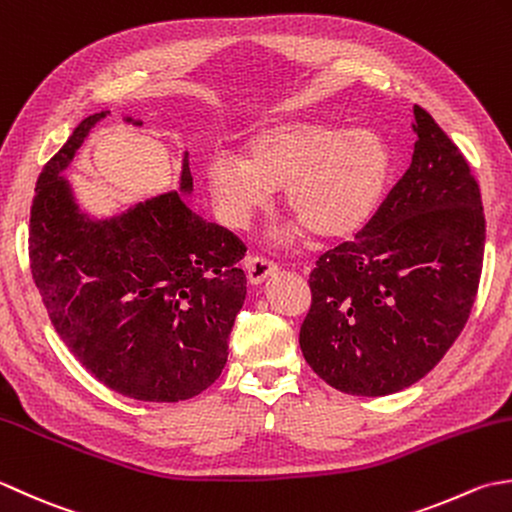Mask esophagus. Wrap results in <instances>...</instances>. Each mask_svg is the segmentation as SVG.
I'll return each mask as SVG.
<instances>
[{"mask_svg": "<svg viewBox=\"0 0 512 512\" xmlns=\"http://www.w3.org/2000/svg\"><path fill=\"white\" fill-rule=\"evenodd\" d=\"M245 271L247 278L252 285H263L269 276H274L278 271V265L271 263V260L258 258V256H249L245 258Z\"/></svg>", "mask_w": 512, "mask_h": 512, "instance_id": "esophagus-1", "label": "esophagus"}]
</instances>
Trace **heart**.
I'll return each mask as SVG.
<instances>
[{
	"instance_id": "b5f03b06",
	"label": "heart",
	"mask_w": 512,
	"mask_h": 512,
	"mask_svg": "<svg viewBox=\"0 0 512 512\" xmlns=\"http://www.w3.org/2000/svg\"><path fill=\"white\" fill-rule=\"evenodd\" d=\"M391 150L378 132L344 130L318 119H287L258 130L247 159L218 150L205 179L218 212L229 225L245 227L283 187V205L316 238L356 234L373 216L387 187ZM300 226L278 234L291 243Z\"/></svg>"
}]
</instances>
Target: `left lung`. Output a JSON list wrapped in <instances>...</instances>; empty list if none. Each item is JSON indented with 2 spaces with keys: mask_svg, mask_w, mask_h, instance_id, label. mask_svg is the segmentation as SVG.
Instances as JSON below:
<instances>
[{
  "mask_svg": "<svg viewBox=\"0 0 512 512\" xmlns=\"http://www.w3.org/2000/svg\"><path fill=\"white\" fill-rule=\"evenodd\" d=\"M413 114L409 170L362 232L309 274L300 349L342 393L378 398L424 378L462 333L482 276L479 185L431 114Z\"/></svg>",
  "mask_w": 512,
  "mask_h": 512,
  "instance_id": "left-lung-1",
  "label": "left lung"
}]
</instances>
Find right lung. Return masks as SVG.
Returning a JSON list of instances; mask_svg holds the SVG:
<instances>
[{
    "mask_svg": "<svg viewBox=\"0 0 512 512\" xmlns=\"http://www.w3.org/2000/svg\"><path fill=\"white\" fill-rule=\"evenodd\" d=\"M108 114L83 119L41 170L30 269L61 340L99 382L141 402L190 400L227 364V338L247 296L238 267L247 249L187 207V152L179 190L106 218L83 212L64 172Z\"/></svg>",
    "mask_w": 512,
    "mask_h": 512,
    "instance_id": "obj_1",
    "label": "right lung"
}]
</instances>
